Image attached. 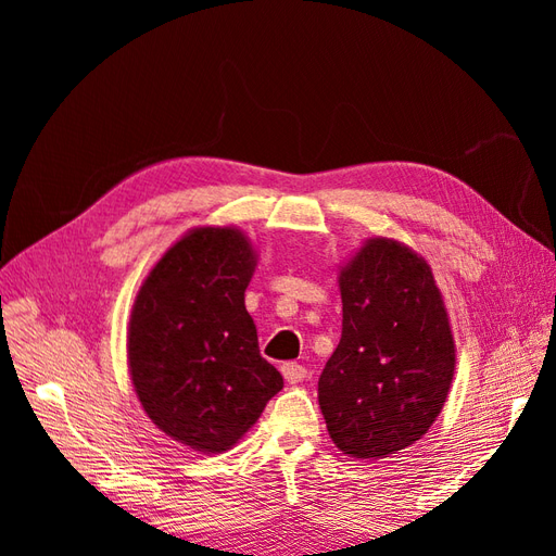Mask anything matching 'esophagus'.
<instances>
[{
  "instance_id": "34e87169",
  "label": "esophagus",
  "mask_w": 556,
  "mask_h": 556,
  "mask_svg": "<svg viewBox=\"0 0 556 556\" xmlns=\"http://www.w3.org/2000/svg\"><path fill=\"white\" fill-rule=\"evenodd\" d=\"M280 371H282V376H285V380L288 382H301L304 380L306 376H308V371H306V366H301V364H296V362H285L282 366H280Z\"/></svg>"
}]
</instances>
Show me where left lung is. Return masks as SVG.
Listing matches in <instances>:
<instances>
[{"label": "left lung", "instance_id": "8db88e82", "mask_svg": "<svg viewBox=\"0 0 556 556\" xmlns=\"http://www.w3.org/2000/svg\"><path fill=\"white\" fill-rule=\"evenodd\" d=\"M343 331L317 382L331 441L382 459L422 439L443 410L454 341L429 264L399 241L371 239L341 268Z\"/></svg>", "mask_w": 556, "mask_h": 556}]
</instances>
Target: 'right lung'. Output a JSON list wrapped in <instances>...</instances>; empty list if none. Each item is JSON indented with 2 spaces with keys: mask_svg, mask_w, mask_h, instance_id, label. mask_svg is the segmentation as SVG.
Instances as JSON below:
<instances>
[{
  "mask_svg": "<svg viewBox=\"0 0 556 556\" xmlns=\"http://www.w3.org/2000/svg\"><path fill=\"white\" fill-rule=\"evenodd\" d=\"M255 264L239 229L201 227L164 252L134 301V390L157 429L197 452L237 445L282 390L245 311Z\"/></svg>",
  "mask_w": 556,
  "mask_h": 556,
  "instance_id": "right-lung-1",
  "label": "right lung"
}]
</instances>
